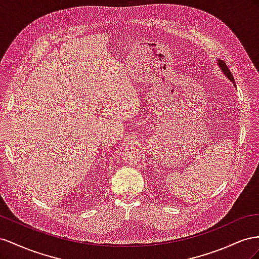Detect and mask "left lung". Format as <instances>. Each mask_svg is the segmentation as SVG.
I'll use <instances>...</instances> for the list:
<instances>
[{
	"instance_id": "8db88e82",
	"label": "left lung",
	"mask_w": 259,
	"mask_h": 259,
	"mask_svg": "<svg viewBox=\"0 0 259 259\" xmlns=\"http://www.w3.org/2000/svg\"><path fill=\"white\" fill-rule=\"evenodd\" d=\"M218 64H219V67L221 68V70H223L224 72H225V75L230 79L232 82L234 83V78H233V76H232V73H231V71H230V69L228 68V66L226 65V63L225 62H223V61H218Z\"/></svg>"
}]
</instances>
